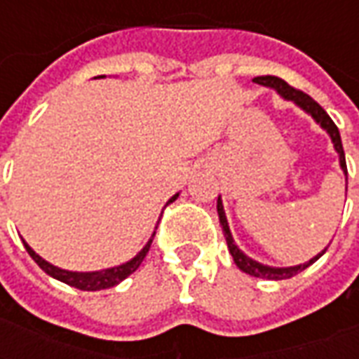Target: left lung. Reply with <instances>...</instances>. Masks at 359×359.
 I'll return each mask as SVG.
<instances>
[{
	"label": "left lung",
	"instance_id": "left-lung-1",
	"mask_svg": "<svg viewBox=\"0 0 359 359\" xmlns=\"http://www.w3.org/2000/svg\"><path fill=\"white\" fill-rule=\"evenodd\" d=\"M254 82L257 84H262V86H267V88H273L277 92L278 95H283L285 100H290L294 102L298 107L306 111L308 115L313 117L317 125H321L323 130H327V134L331 136L332 144H334V149H337V154H339V161H340V169L344 171L346 175V190H348V169H346V157H344V149H342V140H340V133L337 125L332 123V118L327 115V111L316 102V100H311L308 94H304L300 90L292 88L290 84H286L283 79H278V76H256ZM217 213H219V223L223 226V233H225V241L226 246H229V252H231V256H233L234 264L241 271L244 273H248L252 277H259V278H269V280H283V278H290L294 275H298L300 271H304L306 267H309L311 264H316L319 257L325 254V248L321 254H317L316 257H311L309 262L300 265H294V267H271V265H264L256 262V259H252L250 256H246L244 252H242L236 244H234L233 234H231V229H229V223H226V215L225 210H223V202H221V196L217 198Z\"/></svg>",
	"mask_w": 359,
	"mask_h": 359
}]
</instances>
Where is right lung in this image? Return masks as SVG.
<instances>
[{
	"mask_svg": "<svg viewBox=\"0 0 359 359\" xmlns=\"http://www.w3.org/2000/svg\"><path fill=\"white\" fill-rule=\"evenodd\" d=\"M177 198H179V194L172 196L167 203L175 202ZM157 223H159V221H157ZM154 236H156V233L151 234V238L148 241V244H146L130 262H126V264L123 265H117V267H111V269L90 271V273H79V271H67L61 269V267H55V265H51L50 262H46L43 257L38 256L34 250L28 246L27 242L22 241V244H25V248H27V252L30 254V257L34 259L36 264L40 265V269L46 271L50 277L57 278V280H61V283H65V285L69 286H74V288H79V290H103V288H111V286L118 285L121 280H125L128 275H133L134 271L140 267V264L144 262V257L148 254L149 246H151V242H154Z\"/></svg>",
	"mask_w": 359,
	"mask_h": 359,
	"instance_id": "right-lung-1",
	"label": "right lung"
}]
</instances>
